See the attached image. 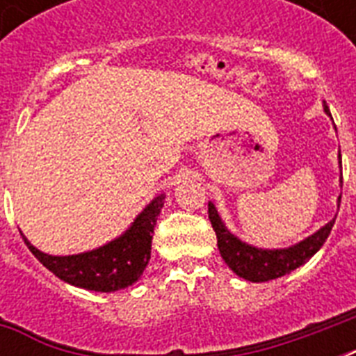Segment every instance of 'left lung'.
Returning a JSON list of instances; mask_svg holds the SVG:
<instances>
[{
  "mask_svg": "<svg viewBox=\"0 0 356 356\" xmlns=\"http://www.w3.org/2000/svg\"><path fill=\"white\" fill-rule=\"evenodd\" d=\"M323 111L331 116L327 105H323ZM340 200L342 197H338V207H340ZM209 220L216 233L218 249H220V254L225 260V264L245 281L266 282L286 275L299 266H303L305 262H309L310 257L318 253L321 245L325 243L337 218H332L331 222L325 223L320 231H316L309 238L284 249H260L242 242L225 227L216 207L212 203H209Z\"/></svg>",
  "mask_w": 356,
  "mask_h": 356,
  "instance_id": "8db88e82",
  "label": "left lung"
}]
</instances>
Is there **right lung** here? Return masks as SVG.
<instances>
[{"instance_id":"1","label":"right lung","mask_w":356,"mask_h":356,"mask_svg":"<svg viewBox=\"0 0 356 356\" xmlns=\"http://www.w3.org/2000/svg\"><path fill=\"white\" fill-rule=\"evenodd\" d=\"M164 197V194L156 195L122 236L86 253L55 257L36 249L24 233L22 238L31 253L60 281L94 292H116L131 286L144 273L151 259V240Z\"/></svg>"}]
</instances>
